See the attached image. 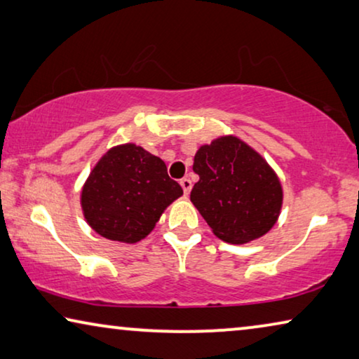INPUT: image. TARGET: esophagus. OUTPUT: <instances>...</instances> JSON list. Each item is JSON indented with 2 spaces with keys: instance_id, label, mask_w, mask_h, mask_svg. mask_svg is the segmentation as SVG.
<instances>
[{
  "instance_id": "34e87169",
  "label": "esophagus",
  "mask_w": 359,
  "mask_h": 359,
  "mask_svg": "<svg viewBox=\"0 0 359 359\" xmlns=\"http://www.w3.org/2000/svg\"><path fill=\"white\" fill-rule=\"evenodd\" d=\"M180 184H181V187H183V191H184V194L187 196L191 192V187H192V183H191V180L189 178H183L180 181Z\"/></svg>"
}]
</instances>
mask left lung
Masks as SVG:
<instances>
[{"mask_svg": "<svg viewBox=\"0 0 359 359\" xmlns=\"http://www.w3.org/2000/svg\"><path fill=\"white\" fill-rule=\"evenodd\" d=\"M198 181L191 202L212 233L228 244L260 239L278 222L284 191L260 152L234 135L215 137L194 156Z\"/></svg>", "mask_w": 359, "mask_h": 359, "instance_id": "obj_1", "label": "left lung"}]
</instances>
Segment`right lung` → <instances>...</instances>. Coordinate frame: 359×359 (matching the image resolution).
Here are the masks:
<instances>
[{"instance_id":"1","label":"right lung","mask_w":359,"mask_h":359,"mask_svg":"<svg viewBox=\"0 0 359 359\" xmlns=\"http://www.w3.org/2000/svg\"><path fill=\"white\" fill-rule=\"evenodd\" d=\"M183 196L167 165L135 142L110 147L81 186L80 205L99 236L136 244L156 228L168 205Z\"/></svg>"}]
</instances>
